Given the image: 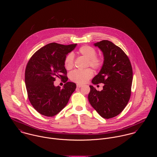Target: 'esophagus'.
Segmentation results:
<instances>
[{"instance_id":"esophagus-1","label":"esophagus","mask_w":157,"mask_h":157,"mask_svg":"<svg viewBox=\"0 0 157 157\" xmlns=\"http://www.w3.org/2000/svg\"><path fill=\"white\" fill-rule=\"evenodd\" d=\"M83 86V85H80V84H77V88H81Z\"/></svg>"}]
</instances>
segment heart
I'll return each mask as SVG.
<instances>
[{
    "label": "heart",
    "instance_id": "b5f03b06",
    "mask_svg": "<svg viewBox=\"0 0 157 157\" xmlns=\"http://www.w3.org/2000/svg\"><path fill=\"white\" fill-rule=\"evenodd\" d=\"M78 52L87 59L86 67H90L95 70H98L102 67L104 60L103 57L97 56V51L94 48L88 45H84L79 48ZM64 65L67 69H71L74 67V56L72 54H69L66 56ZM92 75V70L88 68L84 70H74L70 73L69 77L74 82L83 84L88 82Z\"/></svg>",
    "mask_w": 157,
    "mask_h": 157
}]
</instances>
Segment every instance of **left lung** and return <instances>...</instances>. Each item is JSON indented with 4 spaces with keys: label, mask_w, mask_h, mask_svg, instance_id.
<instances>
[{
    "label": "left lung",
    "mask_w": 157,
    "mask_h": 157,
    "mask_svg": "<svg viewBox=\"0 0 157 157\" xmlns=\"http://www.w3.org/2000/svg\"><path fill=\"white\" fill-rule=\"evenodd\" d=\"M103 52L104 63L95 76L94 85L103 83V90L90 86V104L104 118H113L123 111L131 95L133 72L131 62L125 52L109 40L94 44Z\"/></svg>",
    "instance_id": "8db88e82"
}]
</instances>
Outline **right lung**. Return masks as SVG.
<instances>
[{"mask_svg":"<svg viewBox=\"0 0 157 157\" xmlns=\"http://www.w3.org/2000/svg\"><path fill=\"white\" fill-rule=\"evenodd\" d=\"M76 45L49 44L37 51L26 65L25 82L28 97L33 108L43 115L53 117L60 112L75 90V83L67 82L64 60ZM57 77L66 83L62 89L53 85Z\"/></svg>","mask_w":157,"mask_h":157,"instance_id":"right-lung-1","label":"right lung"}]
</instances>
